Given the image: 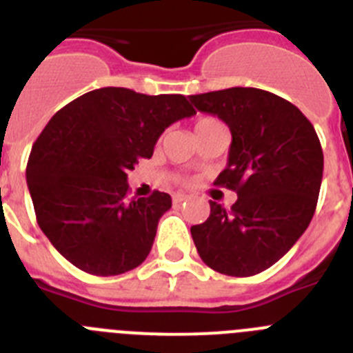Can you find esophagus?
Returning <instances> with one entry per match:
<instances>
[{
  "label": "esophagus",
  "mask_w": 353,
  "mask_h": 353,
  "mask_svg": "<svg viewBox=\"0 0 353 353\" xmlns=\"http://www.w3.org/2000/svg\"><path fill=\"white\" fill-rule=\"evenodd\" d=\"M189 198V196H187V194H173V203L174 205H179V203H182V201H185V199Z\"/></svg>",
  "instance_id": "obj_1"
}]
</instances>
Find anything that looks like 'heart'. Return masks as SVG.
<instances>
[{"label":"heart","mask_w":353,"mask_h":353,"mask_svg":"<svg viewBox=\"0 0 353 353\" xmlns=\"http://www.w3.org/2000/svg\"><path fill=\"white\" fill-rule=\"evenodd\" d=\"M213 124H221V122L213 117H201L198 122H196V132L201 131V129H205V128H210V125H213Z\"/></svg>","instance_id":"1"}]
</instances>
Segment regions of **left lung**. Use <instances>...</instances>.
Here are the masks:
<instances>
[{"label": "left lung", "instance_id": "8db88e82", "mask_svg": "<svg viewBox=\"0 0 353 353\" xmlns=\"http://www.w3.org/2000/svg\"><path fill=\"white\" fill-rule=\"evenodd\" d=\"M231 131L228 166L216 185L236 190L231 210L210 201L206 222L190 228L199 257L229 276L273 266L301 238L319 199L324 154L312 122L280 96L231 87L189 96Z\"/></svg>", "mask_w": 353, "mask_h": 353}]
</instances>
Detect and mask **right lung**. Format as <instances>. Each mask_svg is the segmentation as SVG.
<instances>
[{
  "instance_id": "obj_1",
  "label": "right lung",
  "mask_w": 353,
  "mask_h": 353,
  "mask_svg": "<svg viewBox=\"0 0 353 353\" xmlns=\"http://www.w3.org/2000/svg\"><path fill=\"white\" fill-rule=\"evenodd\" d=\"M192 115L182 94L103 87L48 121L31 148L26 180L38 225L73 266L112 276L147 259L171 196L154 190L129 201L128 173L150 159L164 129Z\"/></svg>"
}]
</instances>
